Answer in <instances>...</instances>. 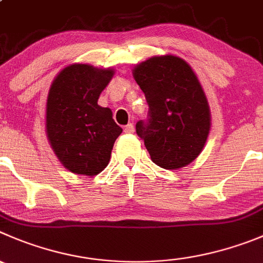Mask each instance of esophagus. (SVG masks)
Returning a JSON list of instances; mask_svg holds the SVG:
<instances>
[{
    "mask_svg": "<svg viewBox=\"0 0 263 263\" xmlns=\"http://www.w3.org/2000/svg\"><path fill=\"white\" fill-rule=\"evenodd\" d=\"M124 132H125V133H126V134L134 133V125L132 124V122H130V124H127V125H125Z\"/></svg>",
    "mask_w": 263,
    "mask_h": 263,
    "instance_id": "esophagus-1",
    "label": "esophagus"
}]
</instances>
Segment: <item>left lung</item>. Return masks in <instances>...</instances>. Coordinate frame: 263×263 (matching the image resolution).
Returning a JSON list of instances; mask_svg holds the SVG:
<instances>
[{
  "label": "left lung",
  "mask_w": 263,
  "mask_h": 263,
  "mask_svg": "<svg viewBox=\"0 0 263 263\" xmlns=\"http://www.w3.org/2000/svg\"><path fill=\"white\" fill-rule=\"evenodd\" d=\"M134 79L148 104L147 120L137 134L151 160L164 169H178L201 152L211 114L205 94L191 67L178 57H154L134 68Z\"/></svg>",
  "instance_id": "1"
}]
</instances>
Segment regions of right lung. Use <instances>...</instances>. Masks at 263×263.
<instances>
[{"instance_id":"right-lung-1","label":"right lung","mask_w":263,"mask_h":263,"mask_svg":"<svg viewBox=\"0 0 263 263\" xmlns=\"http://www.w3.org/2000/svg\"><path fill=\"white\" fill-rule=\"evenodd\" d=\"M114 76L112 69L89 64L64 68L50 87L46 133L62 164L72 173L96 176L108 165L122 129L98 98Z\"/></svg>"}]
</instances>
